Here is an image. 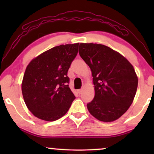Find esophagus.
Wrapping results in <instances>:
<instances>
[{
	"label": "esophagus",
	"instance_id": "obj_1",
	"mask_svg": "<svg viewBox=\"0 0 154 154\" xmlns=\"http://www.w3.org/2000/svg\"><path fill=\"white\" fill-rule=\"evenodd\" d=\"M82 92H83V89H80V90H78V92H79V94H81Z\"/></svg>",
	"mask_w": 154,
	"mask_h": 154
}]
</instances>
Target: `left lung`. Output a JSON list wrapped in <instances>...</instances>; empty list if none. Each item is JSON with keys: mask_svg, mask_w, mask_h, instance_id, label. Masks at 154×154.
Returning a JSON list of instances; mask_svg holds the SVG:
<instances>
[{"mask_svg": "<svg viewBox=\"0 0 154 154\" xmlns=\"http://www.w3.org/2000/svg\"><path fill=\"white\" fill-rule=\"evenodd\" d=\"M79 54L91 69L93 100L87 104L90 114L99 121H114L133 102L138 78L125 57L102 44L80 43Z\"/></svg>", "mask_w": 154, "mask_h": 154, "instance_id": "8db88e82", "label": "left lung"}]
</instances>
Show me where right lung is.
I'll list each match as a JSON object with an SVG mask.
<instances>
[{"mask_svg": "<svg viewBox=\"0 0 154 154\" xmlns=\"http://www.w3.org/2000/svg\"><path fill=\"white\" fill-rule=\"evenodd\" d=\"M79 44L56 46L27 65L22 83V95L27 108L38 119H60L75 100L69 87L67 72L77 55Z\"/></svg>", "mask_w": 154, "mask_h": 154, "instance_id": "1", "label": "right lung"}]
</instances>
